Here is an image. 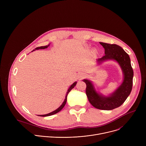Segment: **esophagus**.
<instances>
[{
  "mask_svg": "<svg viewBox=\"0 0 146 146\" xmlns=\"http://www.w3.org/2000/svg\"><path fill=\"white\" fill-rule=\"evenodd\" d=\"M82 77H82V75H80V77H79V78H81Z\"/></svg>",
  "mask_w": 146,
  "mask_h": 146,
  "instance_id": "obj_1",
  "label": "esophagus"
}]
</instances>
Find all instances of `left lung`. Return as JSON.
I'll list each match as a JSON object with an SVG mask.
<instances>
[{"label":"left lung","instance_id":"1","mask_svg":"<svg viewBox=\"0 0 146 146\" xmlns=\"http://www.w3.org/2000/svg\"><path fill=\"white\" fill-rule=\"evenodd\" d=\"M105 48V55L97 59L99 64L107 60H114L119 65L123 74L122 84L108 96L96 92L91 81L87 79L86 95L91 105L95 108L104 110H111L119 107L127 99L132 88L133 71L129 55L120 46L105 43H99Z\"/></svg>","mask_w":146,"mask_h":146}]
</instances>
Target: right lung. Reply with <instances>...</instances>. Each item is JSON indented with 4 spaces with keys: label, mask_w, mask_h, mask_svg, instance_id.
Returning a JSON list of instances; mask_svg holds the SVG:
<instances>
[{
    "label": "right lung",
    "mask_w": 146,
    "mask_h": 146,
    "mask_svg": "<svg viewBox=\"0 0 146 146\" xmlns=\"http://www.w3.org/2000/svg\"><path fill=\"white\" fill-rule=\"evenodd\" d=\"M50 46V44H48V45H47V46H41V47H37V48H35V50H33V51H35V50H39V49H45V48H48V47ZM76 84H77V82L76 81V82H74L73 84H72L71 86H70V87H69V88L68 89V91H67V93H66V96H65V100H64V102L62 103V105L60 106V107H59L57 109H56L55 110H54V111H52L51 113H48V114H44V115H39V116H41V117H47V116H50V115H54V114H56V113H58L59 111H60L62 109L64 108V107L65 106V104H66V101H67V96H68V94H69V92L76 86Z\"/></svg>",
    "instance_id": "right-lung-1"
}]
</instances>
